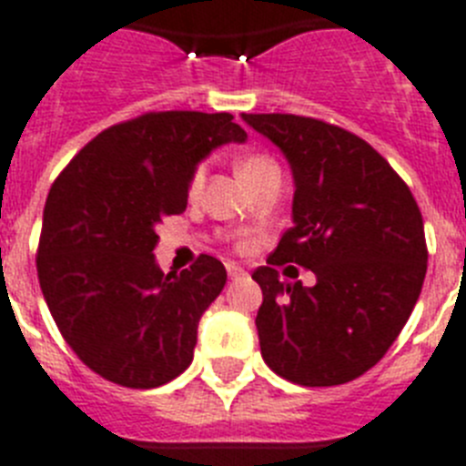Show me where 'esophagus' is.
<instances>
[{
    "mask_svg": "<svg viewBox=\"0 0 466 466\" xmlns=\"http://www.w3.org/2000/svg\"><path fill=\"white\" fill-rule=\"evenodd\" d=\"M228 274H229V279H241V277H246V269H244V267L234 265V262H229Z\"/></svg>",
    "mask_w": 466,
    "mask_h": 466,
    "instance_id": "esophagus-1",
    "label": "esophagus"
}]
</instances>
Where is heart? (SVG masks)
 <instances>
[{"instance_id":"obj_1","label":"heart","mask_w":466,"mask_h":466,"mask_svg":"<svg viewBox=\"0 0 466 466\" xmlns=\"http://www.w3.org/2000/svg\"><path fill=\"white\" fill-rule=\"evenodd\" d=\"M272 171H279V166L272 157H267V155H246L244 159H238L237 164V173L241 176V180H246L248 185L258 183L260 177H265L267 173H272ZM201 185H204V168L199 166V168L194 171L189 189L197 192Z\"/></svg>"}]
</instances>
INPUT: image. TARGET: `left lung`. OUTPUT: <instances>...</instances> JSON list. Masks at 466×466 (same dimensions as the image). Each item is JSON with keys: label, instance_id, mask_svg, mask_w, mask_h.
<instances>
[{"label": "left lung", "instance_id": "obj_1", "mask_svg": "<svg viewBox=\"0 0 466 466\" xmlns=\"http://www.w3.org/2000/svg\"><path fill=\"white\" fill-rule=\"evenodd\" d=\"M293 171V228L258 267L262 359L302 387H333L387 354L427 274L424 222L410 189L366 140L298 115H241ZM293 261L318 274L307 289L278 281Z\"/></svg>", "mask_w": 466, "mask_h": 466}]
</instances>
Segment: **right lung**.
<instances>
[{
    "mask_svg": "<svg viewBox=\"0 0 466 466\" xmlns=\"http://www.w3.org/2000/svg\"><path fill=\"white\" fill-rule=\"evenodd\" d=\"M228 112H147L105 128L46 197L37 274L56 326L93 373L131 390L171 382L192 363L199 319L225 289L220 260L164 274L157 225L187 208L199 161L244 143Z\"/></svg>",
    "mask_w": 466,
    "mask_h": 466,
    "instance_id": "1",
    "label": "right lung"
}]
</instances>
